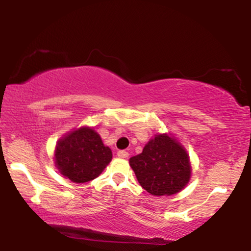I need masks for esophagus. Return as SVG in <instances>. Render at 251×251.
Listing matches in <instances>:
<instances>
[{
    "mask_svg": "<svg viewBox=\"0 0 251 251\" xmlns=\"http://www.w3.org/2000/svg\"><path fill=\"white\" fill-rule=\"evenodd\" d=\"M118 156L121 157V159H126V157L129 156V153L126 152V151H119Z\"/></svg>",
    "mask_w": 251,
    "mask_h": 251,
    "instance_id": "obj_1",
    "label": "esophagus"
}]
</instances>
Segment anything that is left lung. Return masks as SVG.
I'll return each instance as SVG.
<instances>
[{
	"label": "left lung",
	"instance_id": "left-lung-1",
	"mask_svg": "<svg viewBox=\"0 0 251 251\" xmlns=\"http://www.w3.org/2000/svg\"><path fill=\"white\" fill-rule=\"evenodd\" d=\"M129 162L140 186L156 197L178 193L191 177L186 151L168 135H156Z\"/></svg>",
	"mask_w": 251,
	"mask_h": 251
}]
</instances>
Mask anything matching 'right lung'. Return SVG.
I'll list each match as a JSON object with an SVG mask.
<instances>
[{
  "instance_id": "add662e5",
  "label": "right lung",
  "mask_w": 251,
  "mask_h": 251,
  "mask_svg": "<svg viewBox=\"0 0 251 251\" xmlns=\"http://www.w3.org/2000/svg\"><path fill=\"white\" fill-rule=\"evenodd\" d=\"M54 160L61 175L74 183H85L98 177L111 162L112 151L94 129L81 128L58 142Z\"/></svg>"
}]
</instances>
